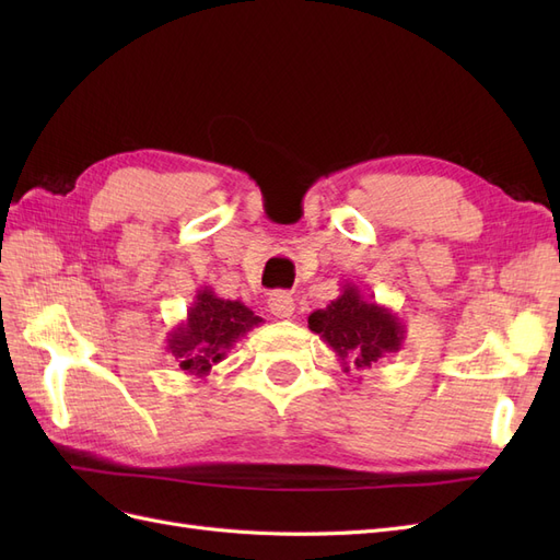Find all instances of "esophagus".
<instances>
[{
    "mask_svg": "<svg viewBox=\"0 0 560 560\" xmlns=\"http://www.w3.org/2000/svg\"><path fill=\"white\" fill-rule=\"evenodd\" d=\"M268 308L276 317L287 319V317L294 315V299L287 292H273L268 296Z\"/></svg>",
    "mask_w": 560,
    "mask_h": 560,
    "instance_id": "1",
    "label": "esophagus"
}]
</instances>
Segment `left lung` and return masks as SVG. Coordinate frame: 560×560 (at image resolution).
Listing matches in <instances>:
<instances>
[{"instance_id":"8db88e82","label":"left lung","mask_w":560,"mask_h":560,"mask_svg":"<svg viewBox=\"0 0 560 560\" xmlns=\"http://www.w3.org/2000/svg\"><path fill=\"white\" fill-rule=\"evenodd\" d=\"M308 327L336 354L341 369H371L389 352H399L406 327L397 313L364 299L360 287L346 282L327 308L308 315Z\"/></svg>"}]
</instances>
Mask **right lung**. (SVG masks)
I'll use <instances>...</instances> for the list:
<instances>
[{
    "label": "right lung",
    "mask_w": 560,
    "mask_h": 560,
    "mask_svg": "<svg viewBox=\"0 0 560 560\" xmlns=\"http://www.w3.org/2000/svg\"><path fill=\"white\" fill-rule=\"evenodd\" d=\"M261 322L245 303L219 299L210 287H200L186 317L167 331L165 350L186 376L206 381L214 364L222 362L229 350Z\"/></svg>",
    "instance_id": "right-lung-1"
}]
</instances>
